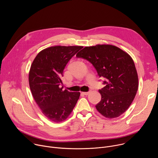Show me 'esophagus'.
Segmentation results:
<instances>
[{
  "label": "esophagus",
  "mask_w": 158,
  "mask_h": 158,
  "mask_svg": "<svg viewBox=\"0 0 158 158\" xmlns=\"http://www.w3.org/2000/svg\"><path fill=\"white\" fill-rule=\"evenodd\" d=\"M90 93H91V91H89V92H84V93H82V94H84V95H85V96H87V95H88Z\"/></svg>",
  "instance_id": "34e87169"
}]
</instances>
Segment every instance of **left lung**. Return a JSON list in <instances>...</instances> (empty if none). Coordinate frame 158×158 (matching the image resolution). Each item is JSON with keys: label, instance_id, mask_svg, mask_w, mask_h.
<instances>
[{"label": "left lung", "instance_id": "8db88e82", "mask_svg": "<svg viewBox=\"0 0 158 158\" xmlns=\"http://www.w3.org/2000/svg\"><path fill=\"white\" fill-rule=\"evenodd\" d=\"M91 62L99 77L106 78L99 90L101 101L96 106L109 119L119 117L129 108L138 89V76L131 57L120 48L108 44L85 47L76 55Z\"/></svg>", "mask_w": 158, "mask_h": 158}]
</instances>
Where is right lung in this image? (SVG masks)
<instances>
[{"instance_id": "1", "label": "right lung", "mask_w": 158, "mask_h": 158, "mask_svg": "<svg viewBox=\"0 0 158 158\" xmlns=\"http://www.w3.org/2000/svg\"><path fill=\"white\" fill-rule=\"evenodd\" d=\"M83 47L52 46L41 51L31 66L29 82L32 96L43 114L54 123L65 120L80 96L79 92L62 90L66 64Z\"/></svg>"}]
</instances>
